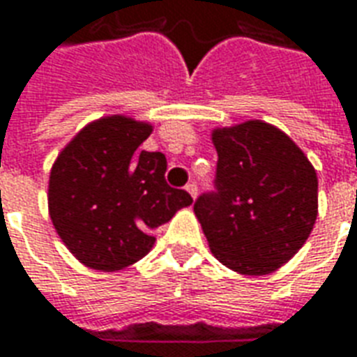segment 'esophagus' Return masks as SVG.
Wrapping results in <instances>:
<instances>
[{"instance_id":"34e87169","label":"esophagus","mask_w":357,"mask_h":357,"mask_svg":"<svg viewBox=\"0 0 357 357\" xmlns=\"http://www.w3.org/2000/svg\"><path fill=\"white\" fill-rule=\"evenodd\" d=\"M185 189H187V193L191 195L193 199H197V195H199V187H197V183H195V181H191V183H187Z\"/></svg>"}]
</instances>
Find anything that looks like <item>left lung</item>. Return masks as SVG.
<instances>
[{"label": "left lung", "instance_id": "left-lung-1", "mask_svg": "<svg viewBox=\"0 0 357 357\" xmlns=\"http://www.w3.org/2000/svg\"><path fill=\"white\" fill-rule=\"evenodd\" d=\"M214 187L195 202L212 255L243 275H268L306 243L317 218V174L279 128L248 120L212 132Z\"/></svg>", "mask_w": 357, "mask_h": 357}]
</instances>
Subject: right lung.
I'll return each instance as SVG.
<instances>
[{
	"mask_svg": "<svg viewBox=\"0 0 357 357\" xmlns=\"http://www.w3.org/2000/svg\"><path fill=\"white\" fill-rule=\"evenodd\" d=\"M153 126L112 114L89 122L50 174L51 222L84 266L114 271L155 245L153 229L193 199L166 183V156L139 151Z\"/></svg>",
	"mask_w": 357,
	"mask_h": 357,
	"instance_id": "add662e5",
	"label": "right lung"
}]
</instances>
